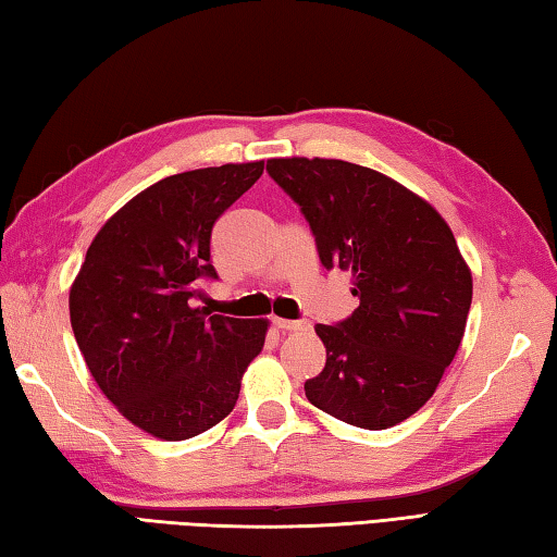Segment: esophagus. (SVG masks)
<instances>
[{
    "label": "esophagus",
    "mask_w": 557,
    "mask_h": 557,
    "mask_svg": "<svg viewBox=\"0 0 557 557\" xmlns=\"http://www.w3.org/2000/svg\"><path fill=\"white\" fill-rule=\"evenodd\" d=\"M274 326L281 329V332H300V329H308V322L305 320H281V317H274Z\"/></svg>",
    "instance_id": "1"
}]
</instances>
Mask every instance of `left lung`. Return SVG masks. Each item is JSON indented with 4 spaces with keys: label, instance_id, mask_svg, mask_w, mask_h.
<instances>
[{
    "label": "left lung",
    "instance_id": "obj_1",
    "mask_svg": "<svg viewBox=\"0 0 557 557\" xmlns=\"http://www.w3.org/2000/svg\"><path fill=\"white\" fill-rule=\"evenodd\" d=\"M326 271L354 274V314L317 324L324 370L305 396L348 425L384 430L413 416L461 344L471 271L445 219L377 170L329 158H271Z\"/></svg>",
    "mask_w": 557,
    "mask_h": 557
}]
</instances>
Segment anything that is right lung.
Masks as SVG:
<instances>
[{
    "mask_svg": "<svg viewBox=\"0 0 557 557\" xmlns=\"http://www.w3.org/2000/svg\"><path fill=\"white\" fill-rule=\"evenodd\" d=\"M264 161L170 175L136 195L90 243L70 290L86 366L117 411L161 440H189L233 411L267 320L197 308L215 281L211 231Z\"/></svg>",
    "mask_w": 557,
    "mask_h": 557,
    "instance_id": "obj_1",
    "label": "right lung"
}]
</instances>
